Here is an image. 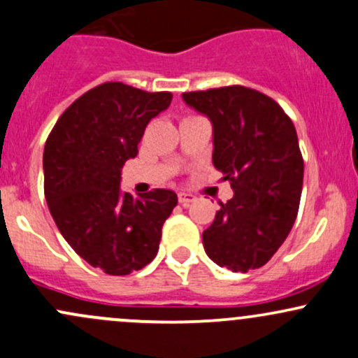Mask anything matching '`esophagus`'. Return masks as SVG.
Returning a JSON list of instances; mask_svg holds the SVG:
<instances>
[{
    "label": "esophagus",
    "mask_w": 358,
    "mask_h": 358,
    "mask_svg": "<svg viewBox=\"0 0 358 358\" xmlns=\"http://www.w3.org/2000/svg\"><path fill=\"white\" fill-rule=\"evenodd\" d=\"M195 199H197V197L189 194V192H180V194H178V202L182 206H185V208H189L192 202H195Z\"/></svg>",
    "instance_id": "1"
}]
</instances>
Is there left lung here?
<instances>
[{
	"instance_id": "8db88e82",
	"label": "left lung",
	"mask_w": 358,
	"mask_h": 358,
	"mask_svg": "<svg viewBox=\"0 0 358 358\" xmlns=\"http://www.w3.org/2000/svg\"><path fill=\"white\" fill-rule=\"evenodd\" d=\"M182 97L213 123V164L235 192L202 233L206 254L233 273L261 268L299 213L303 159L293 122L276 101L243 85Z\"/></svg>"
}]
</instances>
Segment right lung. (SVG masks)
<instances>
[{"label":"right lung","mask_w":358,"mask_h":358,"mask_svg":"<svg viewBox=\"0 0 358 358\" xmlns=\"http://www.w3.org/2000/svg\"><path fill=\"white\" fill-rule=\"evenodd\" d=\"M171 92L104 82L82 94L52 127L44 145V195L56 227L92 268L125 276L157 254L161 228L178 199L171 190H120L122 168L138 152Z\"/></svg>","instance_id":"1"}]
</instances>
